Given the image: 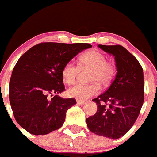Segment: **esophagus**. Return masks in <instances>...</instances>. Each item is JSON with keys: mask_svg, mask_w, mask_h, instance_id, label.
Here are the masks:
<instances>
[{"mask_svg": "<svg viewBox=\"0 0 157 157\" xmlns=\"http://www.w3.org/2000/svg\"><path fill=\"white\" fill-rule=\"evenodd\" d=\"M76 103L78 105H81V106H83V105H85L86 104V101H81V100H77L76 101Z\"/></svg>", "mask_w": 157, "mask_h": 157, "instance_id": "1", "label": "esophagus"}]
</instances>
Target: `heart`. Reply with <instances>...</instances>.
Here are the masks:
<instances>
[{
    "label": "heart",
    "mask_w": 157,
    "mask_h": 157,
    "mask_svg": "<svg viewBox=\"0 0 157 157\" xmlns=\"http://www.w3.org/2000/svg\"><path fill=\"white\" fill-rule=\"evenodd\" d=\"M81 67H89L93 68L90 75L89 85L76 84L68 90V95L79 100H87L97 94L100 90V85L106 86L111 82L114 74L115 68L111 63L107 62V57L98 50H92L81 56L79 60ZM79 68L73 62L67 63L62 69V77L68 85H72L76 80Z\"/></svg>",
    "instance_id": "1"
}]
</instances>
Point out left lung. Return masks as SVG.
<instances>
[{
    "label": "left lung",
    "instance_id": "1",
    "mask_svg": "<svg viewBox=\"0 0 157 157\" xmlns=\"http://www.w3.org/2000/svg\"><path fill=\"white\" fill-rule=\"evenodd\" d=\"M98 47L114 56L117 74L108 90L93 100L97 111L87 118V126L93 133L118 139L132 127L143 105V68L123 46L98 44Z\"/></svg>",
    "mask_w": 157,
    "mask_h": 157
}]
</instances>
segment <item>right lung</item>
I'll list each match as a JSON object with an SVG mask.
<instances>
[{"label": "right lung", "mask_w": 157, "mask_h": 157, "mask_svg": "<svg viewBox=\"0 0 157 157\" xmlns=\"http://www.w3.org/2000/svg\"><path fill=\"white\" fill-rule=\"evenodd\" d=\"M89 48L92 45L87 43L46 42L32 47L20 57L9 81V102L24 129L33 135H46L63 125L66 112L76 101L57 95L65 91L62 69Z\"/></svg>", "instance_id": "obj_1"}]
</instances>
